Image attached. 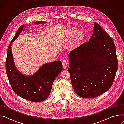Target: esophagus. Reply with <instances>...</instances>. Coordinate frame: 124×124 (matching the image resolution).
Segmentation results:
<instances>
[{"label": "esophagus", "instance_id": "esophagus-1", "mask_svg": "<svg viewBox=\"0 0 124 124\" xmlns=\"http://www.w3.org/2000/svg\"><path fill=\"white\" fill-rule=\"evenodd\" d=\"M62 65L64 68H66L67 65H68V62L66 60H63L62 61Z\"/></svg>", "mask_w": 124, "mask_h": 124}]
</instances>
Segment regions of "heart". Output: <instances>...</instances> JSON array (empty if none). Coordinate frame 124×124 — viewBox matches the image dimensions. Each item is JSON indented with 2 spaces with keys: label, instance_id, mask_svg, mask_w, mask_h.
<instances>
[{
  "label": "heart",
  "instance_id": "heart-1",
  "mask_svg": "<svg viewBox=\"0 0 124 124\" xmlns=\"http://www.w3.org/2000/svg\"><path fill=\"white\" fill-rule=\"evenodd\" d=\"M76 35L78 37L81 38L83 36L82 32L81 31H79L78 32V30L76 29H70L67 32V36L69 39H72Z\"/></svg>",
  "mask_w": 124,
  "mask_h": 124
}]
</instances>
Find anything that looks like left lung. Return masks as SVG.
Instances as JSON below:
<instances>
[{"instance_id": "1", "label": "left lung", "mask_w": 124, "mask_h": 124, "mask_svg": "<svg viewBox=\"0 0 124 124\" xmlns=\"http://www.w3.org/2000/svg\"><path fill=\"white\" fill-rule=\"evenodd\" d=\"M68 58L71 83L79 96L93 98L112 86L118 67L116 47L97 23L89 41L71 51Z\"/></svg>"}]
</instances>
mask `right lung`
I'll return each instance as SVG.
<instances>
[{
  "mask_svg": "<svg viewBox=\"0 0 124 124\" xmlns=\"http://www.w3.org/2000/svg\"><path fill=\"white\" fill-rule=\"evenodd\" d=\"M35 24L46 23L36 22ZM24 25L19 27L11 41L7 51L5 62L6 72L14 92L18 96L32 102L44 101L49 96L52 84L56 77L63 70L61 61L43 64L34 74L25 75L22 73L16 67L11 51L12 42L18 37Z\"/></svg>",
  "mask_w": 124,
  "mask_h": 124,
  "instance_id": "add662e5",
  "label": "right lung"
}]
</instances>
